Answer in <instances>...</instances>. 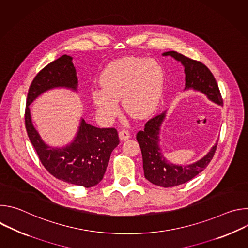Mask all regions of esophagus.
Masks as SVG:
<instances>
[{
  "mask_svg": "<svg viewBox=\"0 0 248 248\" xmlns=\"http://www.w3.org/2000/svg\"><path fill=\"white\" fill-rule=\"evenodd\" d=\"M119 136H120L121 140L125 141L126 139H128L130 137V134L126 129H122V130L119 131Z\"/></svg>",
  "mask_w": 248,
  "mask_h": 248,
  "instance_id": "34e87169",
  "label": "esophagus"
}]
</instances>
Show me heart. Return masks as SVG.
Masks as SVG:
<instances>
[{"label": "heart", "mask_w": 248, "mask_h": 248, "mask_svg": "<svg viewBox=\"0 0 248 248\" xmlns=\"http://www.w3.org/2000/svg\"><path fill=\"white\" fill-rule=\"evenodd\" d=\"M164 84V70L154 59L125 57L109 63L99 77L101 89L91 91L98 113L114 118L119 100L127 114L137 119L150 116L159 104Z\"/></svg>", "instance_id": "heart-1"}]
</instances>
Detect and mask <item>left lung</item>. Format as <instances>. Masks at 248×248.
<instances>
[{"label": "left lung", "instance_id": "1", "mask_svg": "<svg viewBox=\"0 0 248 248\" xmlns=\"http://www.w3.org/2000/svg\"><path fill=\"white\" fill-rule=\"evenodd\" d=\"M170 56L185 67L186 87L204 94L210 101L223 105V99L214 76L210 69L200 62L191 60L178 52L169 51L162 54ZM167 111L149 120L143 130L136 134L141 153H142L144 176L153 185L171 187L187 183L200 173L210 163L216 151L215 143L210 151L200 160L189 165H175L168 162L160 147L161 126L166 119Z\"/></svg>", "mask_w": 248, "mask_h": 248}]
</instances>
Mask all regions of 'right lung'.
Instances as JSON below:
<instances>
[{"label":"right lung","mask_w":248,"mask_h":248,"mask_svg":"<svg viewBox=\"0 0 248 248\" xmlns=\"http://www.w3.org/2000/svg\"><path fill=\"white\" fill-rule=\"evenodd\" d=\"M78 78L73 57L62 55L50 62L33 79L27 94L25 126L28 137L46 170L64 183L84 186L98 185L105 174L113 150L120 140L116 128H99L80 120L78 132L62 147L48 145L34 126L30 104L41 94L65 88L78 92Z\"/></svg>","instance_id":"right-lung-1"}]
</instances>
